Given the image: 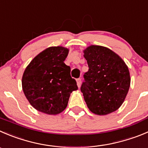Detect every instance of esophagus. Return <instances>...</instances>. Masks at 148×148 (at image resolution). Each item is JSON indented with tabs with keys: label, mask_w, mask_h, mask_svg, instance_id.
<instances>
[{
	"label": "esophagus",
	"mask_w": 148,
	"mask_h": 148,
	"mask_svg": "<svg viewBox=\"0 0 148 148\" xmlns=\"http://www.w3.org/2000/svg\"><path fill=\"white\" fill-rule=\"evenodd\" d=\"M81 82H82L81 79H79V78L77 79V86H78L79 88L80 86H81Z\"/></svg>",
	"instance_id": "1"
}]
</instances>
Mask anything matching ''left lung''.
<instances>
[{"label":"left lung","instance_id":"1","mask_svg":"<svg viewBox=\"0 0 148 148\" xmlns=\"http://www.w3.org/2000/svg\"><path fill=\"white\" fill-rule=\"evenodd\" d=\"M89 70L81 87L91 112L107 115L119 108L130 87V74L124 60L106 47L90 45L83 51Z\"/></svg>","mask_w":148,"mask_h":148}]
</instances>
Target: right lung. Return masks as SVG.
I'll return each mask as SVG.
<instances>
[{
    "label": "right lung",
    "mask_w": 148,
    "mask_h": 148,
    "mask_svg": "<svg viewBox=\"0 0 148 148\" xmlns=\"http://www.w3.org/2000/svg\"><path fill=\"white\" fill-rule=\"evenodd\" d=\"M69 49L62 46L46 48L26 67L22 90L33 108L38 111L56 115L65 110L70 95L77 90V82L64 64Z\"/></svg>",
    "instance_id": "right-lung-1"
}]
</instances>
